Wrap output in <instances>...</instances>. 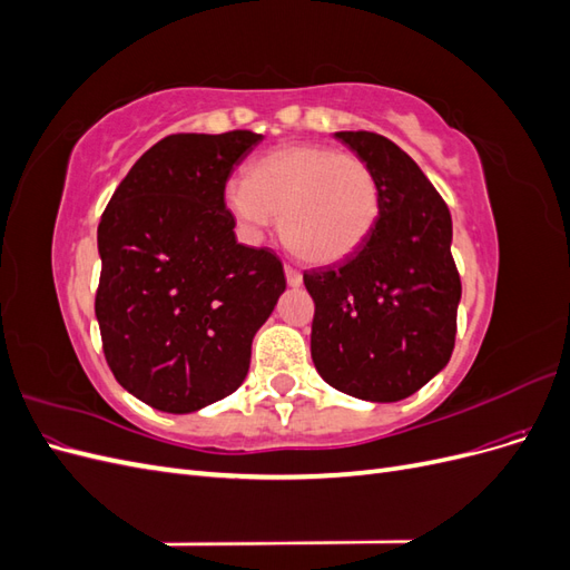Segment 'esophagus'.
<instances>
[{"label":"esophagus","mask_w":570,"mask_h":570,"mask_svg":"<svg viewBox=\"0 0 570 570\" xmlns=\"http://www.w3.org/2000/svg\"><path fill=\"white\" fill-rule=\"evenodd\" d=\"M285 278H287V285H289V287H299V285L304 283L302 273H299L297 268H292V266H285Z\"/></svg>","instance_id":"obj_1"}]
</instances>
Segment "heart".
Here are the masks:
<instances>
[{"label":"heart","mask_w":570,"mask_h":570,"mask_svg":"<svg viewBox=\"0 0 570 570\" xmlns=\"http://www.w3.org/2000/svg\"><path fill=\"white\" fill-rule=\"evenodd\" d=\"M226 209L249 243L278 220L304 262L333 264L366 243L381 216V189L368 164L321 145H283L258 159L249 180L226 185Z\"/></svg>","instance_id":"heart-1"}]
</instances>
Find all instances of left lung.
Wrapping results in <instances>:
<instances>
[{
  "label": "left lung",
  "instance_id": "left-lung-1",
  "mask_svg": "<svg viewBox=\"0 0 570 570\" xmlns=\"http://www.w3.org/2000/svg\"><path fill=\"white\" fill-rule=\"evenodd\" d=\"M368 164L381 216L344 262L304 273L314 297L312 358L327 385L364 402H400L450 364L461 281L452 216L406 151L375 132H335Z\"/></svg>",
  "mask_w": 570,
  "mask_h": 570
}]
</instances>
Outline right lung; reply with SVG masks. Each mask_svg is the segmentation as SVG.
<instances>
[{
	"instance_id": "1",
	"label": "right lung",
	"mask_w": 570,
	"mask_h": 570,
	"mask_svg": "<svg viewBox=\"0 0 570 570\" xmlns=\"http://www.w3.org/2000/svg\"><path fill=\"white\" fill-rule=\"evenodd\" d=\"M264 137L168 135L114 193L97 228L105 356L137 400L193 413L233 394L252 340L285 292L281 258L245 247L226 183Z\"/></svg>"
}]
</instances>
